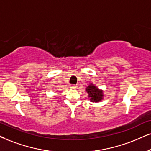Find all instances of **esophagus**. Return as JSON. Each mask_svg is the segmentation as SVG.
I'll list each match as a JSON object with an SVG mask.
<instances>
[{
	"label": "esophagus",
	"mask_w": 151,
	"mask_h": 151,
	"mask_svg": "<svg viewBox=\"0 0 151 151\" xmlns=\"http://www.w3.org/2000/svg\"><path fill=\"white\" fill-rule=\"evenodd\" d=\"M70 88H71V89H76V88H77V86H76V85H70Z\"/></svg>",
	"instance_id": "1"
}]
</instances>
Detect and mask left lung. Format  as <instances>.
Instances as JSON below:
<instances>
[{"label": "left lung", "instance_id": "obj_1", "mask_svg": "<svg viewBox=\"0 0 151 151\" xmlns=\"http://www.w3.org/2000/svg\"><path fill=\"white\" fill-rule=\"evenodd\" d=\"M85 91L87 92L88 97L90 98L91 102H99L104 99L103 90L99 89L93 83H91L86 87Z\"/></svg>", "mask_w": 151, "mask_h": 151}]
</instances>
